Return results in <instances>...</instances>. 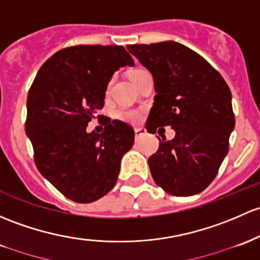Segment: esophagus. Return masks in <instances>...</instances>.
Segmentation results:
<instances>
[{
	"label": "esophagus",
	"mask_w": 260,
	"mask_h": 260,
	"mask_svg": "<svg viewBox=\"0 0 260 260\" xmlns=\"http://www.w3.org/2000/svg\"><path fill=\"white\" fill-rule=\"evenodd\" d=\"M135 133H136V137H141V136H144L147 133V131L142 127H136L135 128Z\"/></svg>",
	"instance_id": "1"
}]
</instances>
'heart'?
Listing matches in <instances>:
<instances>
[{
	"mask_svg": "<svg viewBox=\"0 0 260 260\" xmlns=\"http://www.w3.org/2000/svg\"><path fill=\"white\" fill-rule=\"evenodd\" d=\"M143 72H146V71L142 70V68H136V70H133L132 72H131V80L135 81L136 78H137L139 75H142ZM116 116L118 119H122V121L125 122H137L139 119L138 112L132 111V109H119V111L117 112Z\"/></svg>",
	"mask_w": 260,
	"mask_h": 260,
	"instance_id": "b5f03b06",
	"label": "heart"
}]
</instances>
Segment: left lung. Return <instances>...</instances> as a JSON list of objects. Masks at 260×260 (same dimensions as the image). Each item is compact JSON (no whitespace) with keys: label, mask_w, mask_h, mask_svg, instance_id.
<instances>
[{"label":"left lung","mask_w":260,"mask_h":260,"mask_svg":"<svg viewBox=\"0 0 260 260\" xmlns=\"http://www.w3.org/2000/svg\"><path fill=\"white\" fill-rule=\"evenodd\" d=\"M152 73L154 102L146 128L171 125L176 137L159 139L148 159L155 184L177 197L194 196L215 178L236 119L232 93L206 59L174 41L127 46Z\"/></svg>","instance_id":"left-lung-1"}]
</instances>
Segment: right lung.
Wrapping results in <instances>:
<instances>
[{
	"mask_svg": "<svg viewBox=\"0 0 260 260\" xmlns=\"http://www.w3.org/2000/svg\"><path fill=\"white\" fill-rule=\"evenodd\" d=\"M135 62L122 46H75L54 53L40 68L27 97L26 135L43 177L77 203L106 196L118 179L121 159L135 131L107 119L102 133L87 132L101 118L112 76Z\"/></svg>",
	"mask_w": 260,
	"mask_h": 260,
	"instance_id": "right-lung-1",
	"label": "right lung"
}]
</instances>
